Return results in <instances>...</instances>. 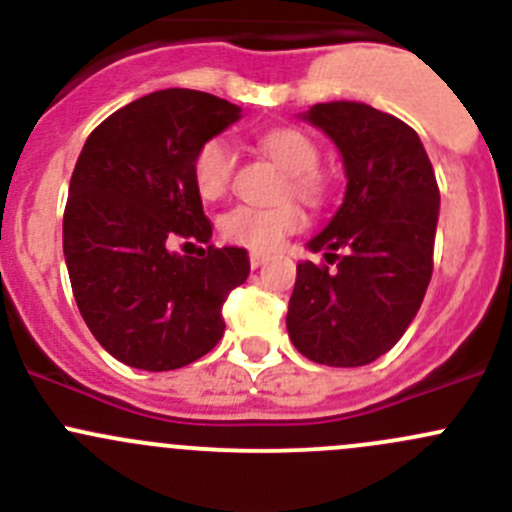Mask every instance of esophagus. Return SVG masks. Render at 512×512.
<instances>
[{
    "label": "esophagus",
    "instance_id": "esophagus-1",
    "mask_svg": "<svg viewBox=\"0 0 512 512\" xmlns=\"http://www.w3.org/2000/svg\"><path fill=\"white\" fill-rule=\"evenodd\" d=\"M267 255H262V252H250V267L252 270H257L260 265H265Z\"/></svg>",
    "mask_w": 512,
    "mask_h": 512
}]
</instances>
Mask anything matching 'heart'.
<instances>
[{"label": "heart", "mask_w": 512, "mask_h": 512, "mask_svg": "<svg viewBox=\"0 0 512 512\" xmlns=\"http://www.w3.org/2000/svg\"><path fill=\"white\" fill-rule=\"evenodd\" d=\"M260 148L285 170V180L277 188V200L292 195L304 205L322 203L324 178L317 173L319 148L307 133L297 128H272L260 138ZM190 173L200 198H223L235 175V153L223 138H210L195 151ZM302 223V210L292 200H285L272 208L235 205L220 215L218 230L230 245L252 252H272L285 242V237L297 232Z\"/></svg>", "instance_id": "heart-1"}]
</instances>
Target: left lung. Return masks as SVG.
Here are the masks:
<instances>
[{
    "mask_svg": "<svg viewBox=\"0 0 512 512\" xmlns=\"http://www.w3.org/2000/svg\"><path fill=\"white\" fill-rule=\"evenodd\" d=\"M302 118L339 148L347 193L307 242L327 265H297L287 332L297 352L317 364L364 366L404 337L431 282L441 205L436 175L418 133L391 113L329 101Z\"/></svg>",
    "mask_w": 512,
    "mask_h": 512,
    "instance_id": "obj_1",
    "label": "left lung"
}]
</instances>
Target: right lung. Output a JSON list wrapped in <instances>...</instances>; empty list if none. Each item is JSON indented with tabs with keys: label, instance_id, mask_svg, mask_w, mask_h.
Returning <instances> with one entry per match:
<instances>
[{
	"label": "right lung",
	"instance_id": "right-lung-1",
	"mask_svg": "<svg viewBox=\"0 0 512 512\" xmlns=\"http://www.w3.org/2000/svg\"><path fill=\"white\" fill-rule=\"evenodd\" d=\"M237 118L235 103L205 91H156L111 113L76 160L64 210L71 289L96 342L133 369L208 354L223 339L227 294L250 275L247 250L210 245L190 173L195 151ZM173 239L206 250L178 256Z\"/></svg>",
	"mask_w": 512,
	"mask_h": 512
}]
</instances>
